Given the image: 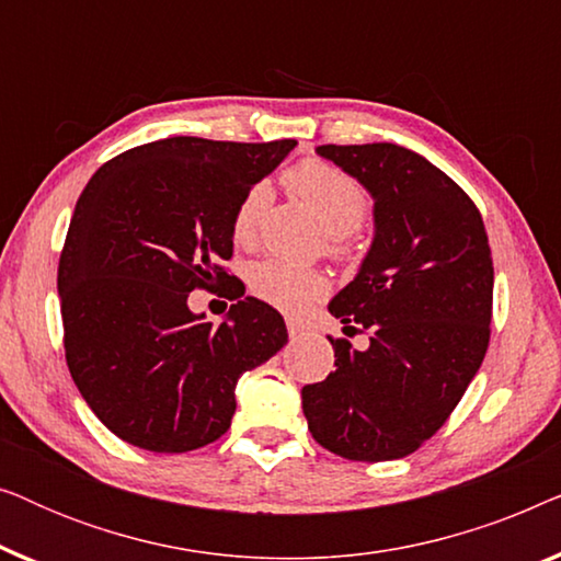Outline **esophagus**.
Here are the masks:
<instances>
[{
	"mask_svg": "<svg viewBox=\"0 0 561 561\" xmlns=\"http://www.w3.org/2000/svg\"><path fill=\"white\" fill-rule=\"evenodd\" d=\"M288 334H290V340H301V336L306 334V327L298 324V321H288Z\"/></svg>",
	"mask_w": 561,
	"mask_h": 561,
	"instance_id": "34e87169",
	"label": "esophagus"
}]
</instances>
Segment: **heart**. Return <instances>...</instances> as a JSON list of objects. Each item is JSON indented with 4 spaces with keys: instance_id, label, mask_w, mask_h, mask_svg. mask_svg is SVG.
Segmentation results:
<instances>
[{
    "instance_id": "1",
    "label": "heart",
    "mask_w": 561,
    "mask_h": 561,
    "mask_svg": "<svg viewBox=\"0 0 561 561\" xmlns=\"http://www.w3.org/2000/svg\"><path fill=\"white\" fill-rule=\"evenodd\" d=\"M288 186L317 211V217L327 229L329 250L334 255H350L347 237L352 229L363 225L367 214V194L363 183L352 179L324 160L309 158L290 168L286 173ZM271 204L267 183H255L242 202L237 204L232 217V237L240 244H250L257 237V227ZM250 288L260 301L275 306L286 313H304L311 304L327 296L329 280L317 267H301L283 263V260H265L252 267Z\"/></svg>"
}]
</instances>
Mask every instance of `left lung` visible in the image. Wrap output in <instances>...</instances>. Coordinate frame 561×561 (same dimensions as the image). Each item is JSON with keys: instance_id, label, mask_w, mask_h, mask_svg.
<instances>
[{"instance_id": "1", "label": "left lung", "mask_w": 561, "mask_h": 561, "mask_svg": "<svg viewBox=\"0 0 561 561\" xmlns=\"http://www.w3.org/2000/svg\"><path fill=\"white\" fill-rule=\"evenodd\" d=\"M373 196L375 234L355 280L329 311L370 347L332 340L336 370L304 386L309 432L355 462L416 451L465 396L490 342L493 257L472 198L393 142L319 145Z\"/></svg>"}]
</instances>
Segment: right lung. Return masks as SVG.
<instances>
[{
  "mask_svg": "<svg viewBox=\"0 0 561 561\" xmlns=\"http://www.w3.org/2000/svg\"><path fill=\"white\" fill-rule=\"evenodd\" d=\"M294 148L165 137L91 175L58 263L64 347L83 401L122 442L165 455L217 442L240 375L288 342L280 313L221 263L237 204ZM196 287L236 301L221 325L187 309Z\"/></svg>",
  "mask_w": 561,
  "mask_h": 561,
  "instance_id": "obj_1",
  "label": "right lung"
}]
</instances>
